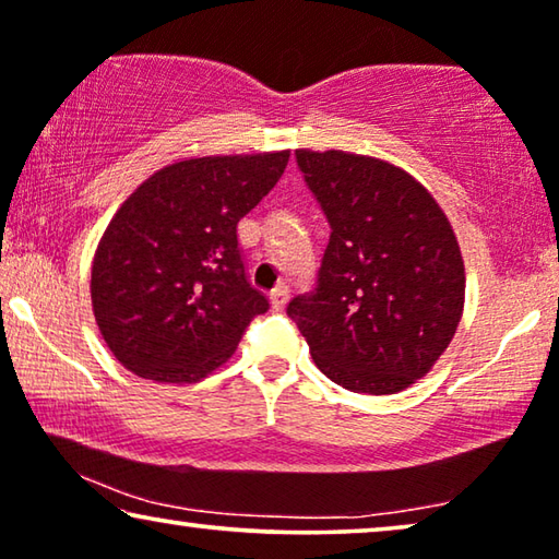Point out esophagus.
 <instances>
[{"mask_svg": "<svg viewBox=\"0 0 559 559\" xmlns=\"http://www.w3.org/2000/svg\"><path fill=\"white\" fill-rule=\"evenodd\" d=\"M288 294H290V290H288V286H283V283H281V286L273 288L271 290V306H273V309L281 311L288 301Z\"/></svg>", "mask_w": 559, "mask_h": 559, "instance_id": "esophagus-1", "label": "esophagus"}]
</instances>
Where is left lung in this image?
<instances>
[{
  "instance_id": "1",
  "label": "left lung",
  "mask_w": 559,
  "mask_h": 559,
  "mask_svg": "<svg viewBox=\"0 0 559 559\" xmlns=\"http://www.w3.org/2000/svg\"><path fill=\"white\" fill-rule=\"evenodd\" d=\"M329 242L309 294L286 313L329 380L392 395L420 380L451 344L463 311V261L426 187L372 156L296 152Z\"/></svg>"
}]
</instances>
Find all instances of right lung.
Here are the masks:
<instances>
[{"label":"right lung","instance_id":"add662e5","mask_svg":"<svg viewBox=\"0 0 559 559\" xmlns=\"http://www.w3.org/2000/svg\"><path fill=\"white\" fill-rule=\"evenodd\" d=\"M288 152L200 156L146 179L98 242L96 324L133 374L198 382L271 309L248 281L238 223L269 194Z\"/></svg>","mask_w":559,"mask_h":559}]
</instances>
